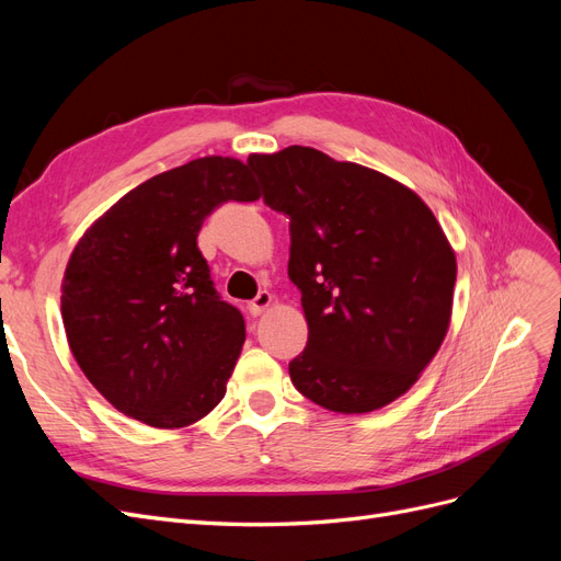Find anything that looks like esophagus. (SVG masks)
<instances>
[{
  "mask_svg": "<svg viewBox=\"0 0 561 561\" xmlns=\"http://www.w3.org/2000/svg\"><path fill=\"white\" fill-rule=\"evenodd\" d=\"M271 301H274V297H271V293H260L252 301H248L250 316H262V313L271 307Z\"/></svg>",
  "mask_w": 561,
  "mask_h": 561,
  "instance_id": "1",
  "label": "esophagus"
}]
</instances>
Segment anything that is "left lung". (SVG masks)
<instances>
[{
	"instance_id": "8db88e82",
	"label": "left lung",
	"mask_w": 561,
	"mask_h": 561,
	"mask_svg": "<svg viewBox=\"0 0 561 561\" xmlns=\"http://www.w3.org/2000/svg\"><path fill=\"white\" fill-rule=\"evenodd\" d=\"M248 163L266 206L290 217L287 276L309 325L293 383L330 412L381 410L419 381L447 336L449 239L416 192L375 168L301 145Z\"/></svg>"
}]
</instances>
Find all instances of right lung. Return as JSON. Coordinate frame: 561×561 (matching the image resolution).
<instances>
[{
  "instance_id": "add662e5",
  "label": "right lung",
  "mask_w": 561,
  "mask_h": 561,
  "mask_svg": "<svg viewBox=\"0 0 561 561\" xmlns=\"http://www.w3.org/2000/svg\"><path fill=\"white\" fill-rule=\"evenodd\" d=\"M262 196L250 163L203 157L118 198L77 241L60 285L67 344L114 410L184 428L222 402L245 342L196 245L225 201Z\"/></svg>"
}]
</instances>
